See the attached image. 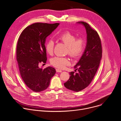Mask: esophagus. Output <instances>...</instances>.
<instances>
[{
	"instance_id": "34e87169",
	"label": "esophagus",
	"mask_w": 121,
	"mask_h": 121,
	"mask_svg": "<svg viewBox=\"0 0 121 121\" xmlns=\"http://www.w3.org/2000/svg\"><path fill=\"white\" fill-rule=\"evenodd\" d=\"M56 71L57 72H62V71L61 69H58V68L56 69Z\"/></svg>"
}]
</instances>
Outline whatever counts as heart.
<instances>
[{"instance_id": "b5f03b06", "label": "heart", "mask_w": 121, "mask_h": 121, "mask_svg": "<svg viewBox=\"0 0 121 121\" xmlns=\"http://www.w3.org/2000/svg\"><path fill=\"white\" fill-rule=\"evenodd\" d=\"M57 37L67 46V53L72 57L76 58L82 55L85 47V41L83 38L76 39L74 34L69 31L60 34ZM45 48L49 55L52 54L54 48L53 40H48L45 44ZM51 63L57 68L63 69L70 64V60L67 57L56 56L51 59Z\"/></svg>"}]
</instances>
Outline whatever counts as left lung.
I'll return each mask as SVG.
<instances>
[{"mask_svg":"<svg viewBox=\"0 0 121 121\" xmlns=\"http://www.w3.org/2000/svg\"><path fill=\"white\" fill-rule=\"evenodd\" d=\"M87 33V43L83 55L74 66L78 73H69L70 77L65 87L68 90L78 92L87 88L94 78L102 57L101 41L96 31L93 30L86 22H79Z\"/></svg>","mask_w":121,"mask_h":121,"instance_id":"1","label":"left lung"}]
</instances>
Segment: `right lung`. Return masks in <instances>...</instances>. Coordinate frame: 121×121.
Masks as SVG:
<instances>
[{
    "instance_id": "right-lung-1",
    "label": "right lung",
    "mask_w": 121,
    "mask_h": 121,
    "mask_svg": "<svg viewBox=\"0 0 121 121\" xmlns=\"http://www.w3.org/2000/svg\"><path fill=\"white\" fill-rule=\"evenodd\" d=\"M59 23H35L22 32L17 46V60L21 77L27 87L34 92L46 90L56 73L52 67L43 69L39 64L47 60L45 43L46 38Z\"/></svg>"
}]
</instances>
